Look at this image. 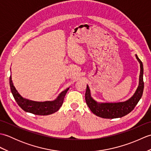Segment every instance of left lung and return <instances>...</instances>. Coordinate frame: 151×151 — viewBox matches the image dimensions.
I'll return each instance as SVG.
<instances>
[{"instance_id":"left-lung-1","label":"left lung","mask_w":151,"mask_h":151,"mask_svg":"<svg viewBox=\"0 0 151 151\" xmlns=\"http://www.w3.org/2000/svg\"><path fill=\"white\" fill-rule=\"evenodd\" d=\"M136 59L140 64V75L139 78V86L135 93L129 100L119 102H98L94 100L91 95V91L87 85L85 94L86 104L91 111L97 116L105 119H114L122 117L129 114L135 108L137 102L142 98L143 88V66L142 61L136 54Z\"/></svg>"}]
</instances>
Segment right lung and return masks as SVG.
Returning a JSON list of instances; mask_svg holds the SVG:
<instances>
[{
  "label": "right lung",
  "mask_w": 151,
  "mask_h": 151,
  "mask_svg": "<svg viewBox=\"0 0 151 151\" xmlns=\"http://www.w3.org/2000/svg\"><path fill=\"white\" fill-rule=\"evenodd\" d=\"M9 86H10L12 93L19 106L26 112L39 115L52 114L58 110L62 106L64 97L69 89L67 88L65 91H62L54 101L36 102L23 98L19 93L13 84L11 76L9 77Z\"/></svg>",
  "instance_id": "right-lung-1"
}]
</instances>
